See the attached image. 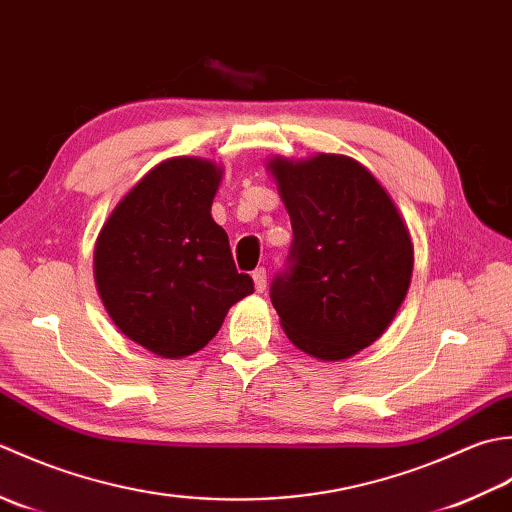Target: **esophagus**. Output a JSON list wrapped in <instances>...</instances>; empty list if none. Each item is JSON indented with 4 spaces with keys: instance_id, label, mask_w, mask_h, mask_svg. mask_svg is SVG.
<instances>
[{
    "instance_id": "34e87169",
    "label": "esophagus",
    "mask_w": 512,
    "mask_h": 512,
    "mask_svg": "<svg viewBox=\"0 0 512 512\" xmlns=\"http://www.w3.org/2000/svg\"><path fill=\"white\" fill-rule=\"evenodd\" d=\"M252 278H254V287H256L258 294H263L265 287H267V271H265V267H258V269H254Z\"/></svg>"
}]
</instances>
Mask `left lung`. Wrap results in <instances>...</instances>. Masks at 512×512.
Returning <instances> with one entry per match:
<instances>
[{"instance_id":"left-lung-1","label":"left lung","mask_w":512,"mask_h":512,"mask_svg":"<svg viewBox=\"0 0 512 512\" xmlns=\"http://www.w3.org/2000/svg\"><path fill=\"white\" fill-rule=\"evenodd\" d=\"M267 170L294 229L287 267L271 280V305L300 351L329 362L351 358L382 336L409 291V227L351 156H276Z\"/></svg>"}]
</instances>
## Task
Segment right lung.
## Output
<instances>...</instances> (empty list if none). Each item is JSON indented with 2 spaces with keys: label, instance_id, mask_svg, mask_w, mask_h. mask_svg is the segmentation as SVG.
<instances>
[{
  "label": "right lung",
  "instance_id": "obj_1",
  "mask_svg": "<svg viewBox=\"0 0 512 512\" xmlns=\"http://www.w3.org/2000/svg\"><path fill=\"white\" fill-rule=\"evenodd\" d=\"M223 170L196 156L152 168L121 198L95 247V280L112 322L161 358L201 351L227 311L254 294L212 218Z\"/></svg>",
  "mask_w": 512,
  "mask_h": 512
}]
</instances>
